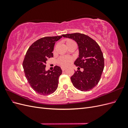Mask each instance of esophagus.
<instances>
[{"label":"esophagus","instance_id":"1","mask_svg":"<svg viewBox=\"0 0 128 128\" xmlns=\"http://www.w3.org/2000/svg\"><path fill=\"white\" fill-rule=\"evenodd\" d=\"M61 69H62V70L64 72V71L66 70V68H64V67H61Z\"/></svg>","mask_w":128,"mask_h":128}]
</instances>
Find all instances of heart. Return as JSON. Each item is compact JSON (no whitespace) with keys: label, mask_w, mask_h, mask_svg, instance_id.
<instances>
[{"label":"heart","mask_w":128,"mask_h":128,"mask_svg":"<svg viewBox=\"0 0 128 128\" xmlns=\"http://www.w3.org/2000/svg\"><path fill=\"white\" fill-rule=\"evenodd\" d=\"M65 42L68 47L69 46H70L72 44H75V42L70 39L66 40ZM72 61H73V58H72L71 56H61L58 59V63L62 67H66L71 64Z\"/></svg>","instance_id":"b5f03b06"}]
</instances>
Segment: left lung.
I'll list each match as a JSON object with an SVG mask.
<instances>
[{
    "label": "left lung",
    "mask_w": 128,
    "mask_h": 128,
    "mask_svg": "<svg viewBox=\"0 0 128 128\" xmlns=\"http://www.w3.org/2000/svg\"><path fill=\"white\" fill-rule=\"evenodd\" d=\"M74 40L78 44L79 57L74 62L78 69L72 77V82L76 88L82 91H90L99 82L104 68V58L100 46L91 37L80 33L62 34ZM78 69V70H79Z\"/></svg>",
    "instance_id": "1"
}]
</instances>
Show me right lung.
<instances>
[{"mask_svg": "<svg viewBox=\"0 0 128 128\" xmlns=\"http://www.w3.org/2000/svg\"><path fill=\"white\" fill-rule=\"evenodd\" d=\"M62 36L45 37L34 42L29 48L23 62L26 78L37 94L46 96L55 92L62 70L56 66L53 70L46 71V61L53 57L56 42Z\"/></svg>", "mask_w": 128, "mask_h": 128, "instance_id": "right-lung-1", "label": "right lung"}]
</instances>
